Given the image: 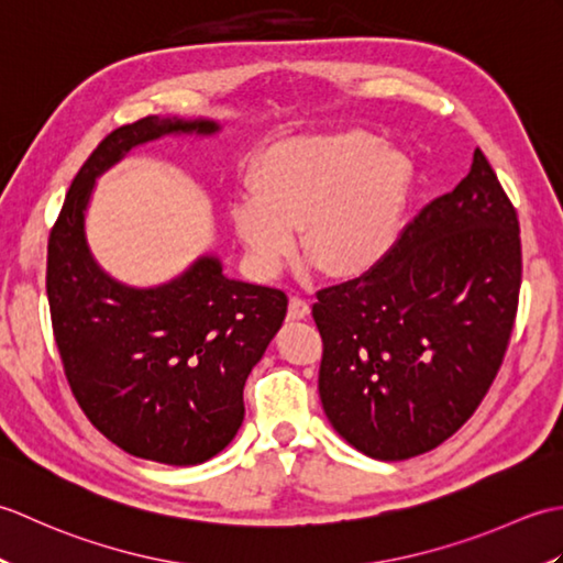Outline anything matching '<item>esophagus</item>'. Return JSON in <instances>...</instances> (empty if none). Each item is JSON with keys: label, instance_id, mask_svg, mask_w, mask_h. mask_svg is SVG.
Wrapping results in <instances>:
<instances>
[{"label": "esophagus", "instance_id": "1", "mask_svg": "<svg viewBox=\"0 0 563 563\" xmlns=\"http://www.w3.org/2000/svg\"><path fill=\"white\" fill-rule=\"evenodd\" d=\"M288 314H290V319H305V317H309V302L305 300L302 295H290Z\"/></svg>", "mask_w": 563, "mask_h": 563}]
</instances>
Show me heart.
Returning <instances> with one entry per match:
<instances>
[{"instance_id":"heart-1","label":"heart","mask_w":563,"mask_h":563,"mask_svg":"<svg viewBox=\"0 0 563 563\" xmlns=\"http://www.w3.org/2000/svg\"><path fill=\"white\" fill-rule=\"evenodd\" d=\"M409 190L411 162L375 133L300 137L258 162L232 222L263 275L290 256L295 227H302V249L319 268L357 273L391 249Z\"/></svg>"}]
</instances>
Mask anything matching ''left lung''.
Returning a JSON list of instances; mask_svg holds the SVG:
<instances>
[{"instance_id":"obj_1","label":"left lung","mask_w":563,"mask_h":563,"mask_svg":"<svg viewBox=\"0 0 563 563\" xmlns=\"http://www.w3.org/2000/svg\"><path fill=\"white\" fill-rule=\"evenodd\" d=\"M522 280L518 212L482 150L363 278L321 290L319 397L367 457L438 448L494 385Z\"/></svg>"}]
</instances>
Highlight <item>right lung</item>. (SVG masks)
Wrapping results in <instances>:
<instances>
[{
    "label": "right lung",
    "mask_w": 563,
    "mask_h": 563,
    "mask_svg": "<svg viewBox=\"0 0 563 563\" xmlns=\"http://www.w3.org/2000/svg\"><path fill=\"white\" fill-rule=\"evenodd\" d=\"M214 133L212 121L147 115L115 128L81 164L47 239L45 288L69 389L91 426L142 460L190 466L230 445L244 382L288 309L283 290L230 280L200 258L169 285L133 290L93 263L84 210L93 178L166 133Z\"/></svg>",
    "instance_id": "obj_1"
}]
</instances>
